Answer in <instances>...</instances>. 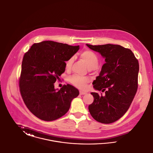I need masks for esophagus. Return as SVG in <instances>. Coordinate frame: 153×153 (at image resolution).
I'll return each instance as SVG.
<instances>
[{"label":"esophagus","instance_id":"obj_1","mask_svg":"<svg viewBox=\"0 0 153 153\" xmlns=\"http://www.w3.org/2000/svg\"><path fill=\"white\" fill-rule=\"evenodd\" d=\"M79 93H80V95H85V94H87L86 93H85V92H83V91H80Z\"/></svg>","mask_w":153,"mask_h":153}]
</instances>
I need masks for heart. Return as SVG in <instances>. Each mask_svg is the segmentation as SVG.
<instances>
[{"label": "heart", "mask_w": 153, "mask_h": 153, "mask_svg": "<svg viewBox=\"0 0 153 153\" xmlns=\"http://www.w3.org/2000/svg\"><path fill=\"white\" fill-rule=\"evenodd\" d=\"M80 58L85 63L87 66L90 70L96 69L99 64V59L97 55L91 50H85L80 54ZM73 58L71 57L65 62V68L66 70L71 69L73 63ZM69 82L74 86L83 90L86 87L89 80L87 77H82L77 75H72L68 79Z\"/></svg>", "instance_id": "heart-1"}]
</instances>
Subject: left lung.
<instances>
[{
    "label": "left lung",
    "mask_w": 153,
    "mask_h": 153,
    "mask_svg": "<svg viewBox=\"0 0 153 153\" xmlns=\"http://www.w3.org/2000/svg\"><path fill=\"white\" fill-rule=\"evenodd\" d=\"M87 46L105 58V63L93 84L104 95L91 93L93 102L88 106L91 115L97 122L108 124L124 115L138 87L139 65L132 51L119 45Z\"/></svg>",
    "instance_id": "obj_1"
}]
</instances>
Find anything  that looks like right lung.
Returning <instances> with one entry per match:
<instances>
[{
    "label": "right lung",
    "mask_w": 153,
    "mask_h": 153,
    "mask_svg": "<svg viewBox=\"0 0 153 153\" xmlns=\"http://www.w3.org/2000/svg\"><path fill=\"white\" fill-rule=\"evenodd\" d=\"M79 46L52 41L34 44L24 54L19 79L20 91L27 108L37 118L52 121L69 111L79 90L71 84L59 90L54 83L65 71V61L73 56Z\"/></svg>",
    "instance_id": "add662e5"
}]
</instances>
